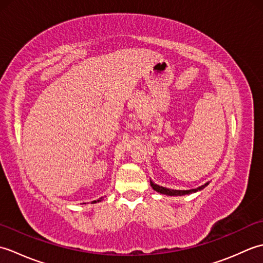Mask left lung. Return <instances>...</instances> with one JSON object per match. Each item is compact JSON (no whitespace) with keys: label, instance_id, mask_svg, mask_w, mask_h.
I'll use <instances>...</instances> for the list:
<instances>
[{"label":"left lung","instance_id":"obj_1","mask_svg":"<svg viewBox=\"0 0 263 263\" xmlns=\"http://www.w3.org/2000/svg\"><path fill=\"white\" fill-rule=\"evenodd\" d=\"M210 182H206L204 183L203 185H201L197 189H191V190H173V189H167L164 186H160L158 184H155L152 180H150V185L155 190L156 192L161 193V194H166V195H171V197H182V195H185V194H192L195 193L198 191H201V190H203L206 185H208Z\"/></svg>","mask_w":263,"mask_h":263}]
</instances>
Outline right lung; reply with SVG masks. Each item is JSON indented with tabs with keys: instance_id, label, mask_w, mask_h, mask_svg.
I'll return each instance as SVG.
<instances>
[{
	"instance_id": "1",
	"label": "right lung",
	"mask_w": 263,
	"mask_h": 263,
	"mask_svg": "<svg viewBox=\"0 0 263 263\" xmlns=\"http://www.w3.org/2000/svg\"><path fill=\"white\" fill-rule=\"evenodd\" d=\"M104 199V197H102V198H99L98 200H93V201H91V203H97V202H100V201H102Z\"/></svg>"
}]
</instances>
